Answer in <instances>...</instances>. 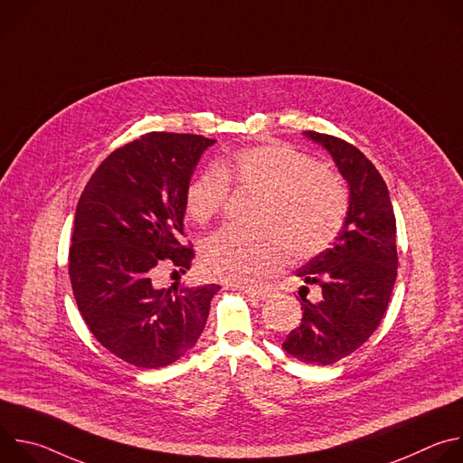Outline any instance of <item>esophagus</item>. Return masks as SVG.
Returning <instances> with one entry per match:
<instances>
[{
    "label": "esophagus",
    "mask_w": 463,
    "mask_h": 463,
    "mask_svg": "<svg viewBox=\"0 0 463 463\" xmlns=\"http://www.w3.org/2000/svg\"><path fill=\"white\" fill-rule=\"evenodd\" d=\"M241 293H245L249 298H256V300H266L273 295L271 289H250V288H236Z\"/></svg>",
    "instance_id": "esophagus-1"
}]
</instances>
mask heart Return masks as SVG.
Instances as JSON below:
<instances>
[{"label":"heart","mask_w":463,"mask_h":463,"mask_svg":"<svg viewBox=\"0 0 463 463\" xmlns=\"http://www.w3.org/2000/svg\"><path fill=\"white\" fill-rule=\"evenodd\" d=\"M229 183L261 195L254 232L225 227L202 247L203 269L236 286H256L286 261L307 260L332 243L348 213L343 181L315 161L280 143L243 148L197 174L186 186L188 218L205 225L229 197Z\"/></svg>","instance_id":"obj_1"}]
</instances>
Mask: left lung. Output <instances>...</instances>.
Here are the masks:
<instances>
[{"mask_svg": "<svg viewBox=\"0 0 463 463\" xmlns=\"http://www.w3.org/2000/svg\"><path fill=\"white\" fill-rule=\"evenodd\" d=\"M304 136L335 161L350 186V205L332 247L297 271L320 289V298L309 300V288H300V326L282 348L307 364H332L363 346L386 311L398 277L395 216L384 179L361 150L317 131Z\"/></svg>", "mask_w": 463, "mask_h": 463, "instance_id": "8db88e82", "label": "left lung"}]
</instances>
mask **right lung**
I'll list each match as a JSON object with an SVG mask.
<instances>
[{
	"mask_svg": "<svg viewBox=\"0 0 463 463\" xmlns=\"http://www.w3.org/2000/svg\"><path fill=\"white\" fill-rule=\"evenodd\" d=\"M216 141L152 131L111 152L88 181L75 213L70 277L95 339L118 359L161 368L203 334L220 286L159 289L170 263L190 269L183 241L184 194L202 154Z\"/></svg>",
	"mask_w": 463,
	"mask_h": 463,
	"instance_id": "add662e5",
	"label": "right lung"
}]
</instances>
